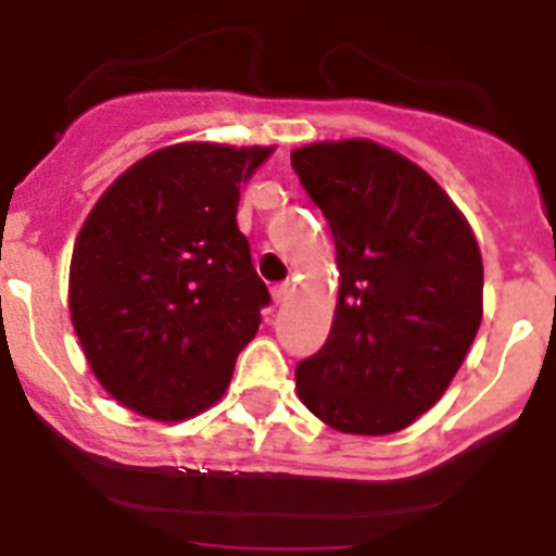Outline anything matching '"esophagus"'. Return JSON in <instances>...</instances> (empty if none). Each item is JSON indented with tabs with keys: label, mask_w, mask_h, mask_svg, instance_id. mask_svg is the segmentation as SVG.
Returning a JSON list of instances; mask_svg holds the SVG:
<instances>
[{
	"label": "esophagus",
	"mask_w": 556,
	"mask_h": 556,
	"mask_svg": "<svg viewBox=\"0 0 556 556\" xmlns=\"http://www.w3.org/2000/svg\"><path fill=\"white\" fill-rule=\"evenodd\" d=\"M271 295H274V304H285L288 302V295H290V285H274L271 288Z\"/></svg>",
	"instance_id": "esophagus-1"
}]
</instances>
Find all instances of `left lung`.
Listing matches in <instances>:
<instances>
[{
	"label": "left lung",
	"instance_id": "obj_1",
	"mask_svg": "<svg viewBox=\"0 0 556 556\" xmlns=\"http://www.w3.org/2000/svg\"><path fill=\"white\" fill-rule=\"evenodd\" d=\"M290 164L329 222L340 271L324 349L295 365L299 397L342 433L408 428L480 329L475 232L425 169L370 139L304 144Z\"/></svg>",
	"mask_w": 556,
	"mask_h": 556
}]
</instances>
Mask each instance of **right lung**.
<instances>
[{
    "label": "right lung",
    "mask_w": 556,
    "mask_h": 556,
    "mask_svg": "<svg viewBox=\"0 0 556 556\" xmlns=\"http://www.w3.org/2000/svg\"><path fill=\"white\" fill-rule=\"evenodd\" d=\"M271 150L161 148L81 225L71 320L101 387L131 412L178 422L225 395L271 302L236 222L241 184Z\"/></svg>",
    "instance_id": "1"
}]
</instances>
